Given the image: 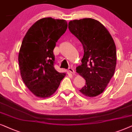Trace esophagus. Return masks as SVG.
I'll use <instances>...</instances> for the list:
<instances>
[{"label":"esophagus","mask_w":132,"mask_h":132,"mask_svg":"<svg viewBox=\"0 0 132 132\" xmlns=\"http://www.w3.org/2000/svg\"><path fill=\"white\" fill-rule=\"evenodd\" d=\"M69 71L71 73H72L73 75H75V71H74V69H73L72 68H69Z\"/></svg>","instance_id":"esophagus-1"}]
</instances>
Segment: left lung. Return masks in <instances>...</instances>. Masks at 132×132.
Here are the masks:
<instances>
[{
  "label": "left lung",
  "mask_w": 132,
  "mask_h": 132,
  "mask_svg": "<svg viewBox=\"0 0 132 132\" xmlns=\"http://www.w3.org/2000/svg\"><path fill=\"white\" fill-rule=\"evenodd\" d=\"M69 31L81 43L84 49L82 64L77 72L86 80L80 91L94 97L103 93L113 77L117 64L116 46L103 24L94 19L70 21Z\"/></svg>",
  "instance_id": "obj_1"
}]
</instances>
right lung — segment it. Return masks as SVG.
<instances>
[{
    "mask_svg": "<svg viewBox=\"0 0 132 132\" xmlns=\"http://www.w3.org/2000/svg\"><path fill=\"white\" fill-rule=\"evenodd\" d=\"M67 28L65 20L43 18L32 24L23 39L18 59L20 75L36 96L50 97L66 75L54 68L53 51Z\"/></svg>",
    "mask_w": 132,
    "mask_h": 132,
    "instance_id": "1",
    "label": "right lung"
}]
</instances>
